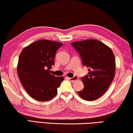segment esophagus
Returning <instances> with one entry per match:
<instances>
[{"mask_svg":"<svg viewBox=\"0 0 133 133\" xmlns=\"http://www.w3.org/2000/svg\"><path fill=\"white\" fill-rule=\"evenodd\" d=\"M68 78L69 81H71V82H74V81H77V79H78V77H77V76H74L72 78Z\"/></svg>","mask_w":133,"mask_h":133,"instance_id":"1","label":"esophagus"}]
</instances>
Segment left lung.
Returning <instances> with one entry per match:
<instances>
[{
  "label": "left lung",
  "instance_id": "obj_1",
  "mask_svg": "<svg viewBox=\"0 0 133 133\" xmlns=\"http://www.w3.org/2000/svg\"><path fill=\"white\" fill-rule=\"evenodd\" d=\"M81 56L88 74L81 77L84 89L78 91L82 99L95 101L101 97L114 79L115 56L109 47L97 40H85L71 43Z\"/></svg>",
  "mask_w": 133,
  "mask_h": 133
}]
</instances>
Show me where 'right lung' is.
Returning <instances> with one entry per match:
<instances>
[{
    "label": "right lung",
    "instance_id": "1",
    "mask_svg": "<svg viewBox=\"0 0 133 133\" xmlns=\"http://www.w3.org/2000/svg\"><path fill=\"white\" fill-rule=\"evenodd\" d=\"M63 43L40 40L23 49L19 55L17 71L22 86L27 93L38 101L46 102L56 95L63 77L50 74L55 64L56 51Z\"/></svg>",
    "mask_w": 133,
    "mask_h": 133
}]
</instances>
